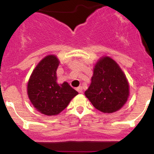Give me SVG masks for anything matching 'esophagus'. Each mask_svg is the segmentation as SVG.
<instances>
[{
    "instance_id": "esophagus-1",
    "label": "esophagus",
    "mask_w": 154,
    "mask_h": 154,
    "mask_svg": "<svg viewBox=\"0 0 154 154\" xmlns=\"http://www.w3.org/2000/svg\"><path fill=\"white\" fill-rule=\"evenodd\" d=\"M76 90H77V92H78V93H82V88L81 87V86H79V87L77 88Z\"/></svg>"
}]
</instances>
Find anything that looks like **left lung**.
Instances as JSON below:
<instances>
[{
	"label": "left lung",
	"mask_w": 154,
	"mask_h": 154,
	"mask_svg": "<svg viewBox=\"0 0 154 154\" xmlns=\"http://www.w3.org/2000/svg\"><path fill=\"white\" fill-rule=\"evenodd\" d=\"M129 82L122 69L109 56L97 61L89 88L85 95L98 111L107 114L119 111L128 99Z\"/></svg>",
	"instance_id": "left-lung-1"
}]
</instances>
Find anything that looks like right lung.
<instances>
[{"instance_id": "obj_1", "label": "right lung", "mask_w": 154, "mask_h": 154, "mask_svg": "<svg viewBox=\"0 0 154 154\" xmlns=\"http://www.w3.org/2000/svg\"><path fill=\"white\" fill-rule=\"evenodd\" d=\"M59 60L48 55L38 63L27 83V95L37 111L47 116H55L66 109L78 94L68 82H57L56 70Z\"/></svg>"}]
</instances>
